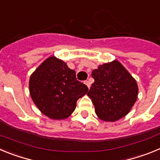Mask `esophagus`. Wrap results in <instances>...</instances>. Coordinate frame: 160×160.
I'll return each instance as SVG.
<instances>
[{"label":"esophagus","mask_w":160,"mask_h":160,"mask_svg":"<svg viewBox=\"0 0 160 160\" xmlns=\"http://www.w3.org/2000/svg\"><path fill=\"white\" fill-rule=\"evenodd\" d=\"M84 83H85V84H86V85H87V87H88V88H90V82H89V81H85Z\"/></svg>","instance_id":"34e87169"}]
</instances>
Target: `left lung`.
Here are the masks:
<instances>
[{
  "label": "left lung",
  "instance_id": "8db88e82",
  "mask_svg": "<svg viewBox=\"0 0 160 160\" xmlns=\"http://www.w3.org/2000/svg\"><path fill=\"white\" fill-rule=\"evenodd\" d=\"M94 79L87 95L91 98L97 116L114 122L125 117L138 98V84L117 60L100 65L91 73Z\"/></svg>",
  "mask_w": 160,
  "mask_h": 160
}]
</instances>
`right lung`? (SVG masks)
Segmentation results:
<instances>
[{"label": "right lung", "mask_w": 160, "mask_h": 160, "mask_svg": "<svg viewBox=\"0 0 160 160\" xmlns=\"http://www.w3.org/2000/svg\"><path fill=\"white\" fill-rule=\"evenodd\" d=\"M29 94L39 111L51 119L67 118L74 111L78 99L88 87L76 78L66 63L50 56L31 74Z\"/></svg>", "instance_id": "1"}]
</instances>
